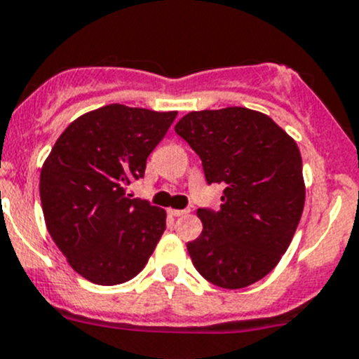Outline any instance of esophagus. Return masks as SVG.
I'll return each instance as SVG.
<instances>
[{
    "instance_id": "obj_1",
    "label": "esophagus",
    "mask_w": 359,
    "mask_h": 359,
    "mask_svg": "<svg viewBox=\"0 0 359 359\" xmlns=\"http://www.w3.org/2000/svg\"><path fill=\"white\" fill-rule=\"evenodd\" d=\"M186 213H187V210H175V208L168 210L170 217H182V215H186Z\"/></svg>"
}]
</instances>
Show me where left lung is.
<instances>
[{
	"mask_svg": "<svg viewBox=\"0 0 359 359\" xmlns=\"http://www.w3.org/2000/svg\"><path fill=\"white\" fill-rule=\"evenodd\" d=\"M201 159L208 184H222L219 210L198 208L203 231L187 243L198 273L220 288L262 280L287 252L306 201L295 140L247 107L194 111L175 125Z\"/></svg>",
	"mask_w": 359,
	"mask_h": 359,
	"instance_id": "left-lung-1",
	"label": "left lung"
}]
</instances>
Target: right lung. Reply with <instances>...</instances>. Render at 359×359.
Here are the masks:
<instances>
[{
    "mask_svg": "<svg viewBox=\"0 0 359 359\" xmlns=\"http://www.w3.org/2000/svg\"><path fill=\"white\" fill-rule=\"evenodd\" d=\"M177 112L111 104L79 116L57 139L39 177L46 229L69 266L97 285L144 269L166 227L165 210L132 198L147 156Z\"/></svg>",
    "mask_w": 359,
    "mask_h": 359,
    "instance_id": "obj_1",
    "label": "right lung"
}]
</instances>
